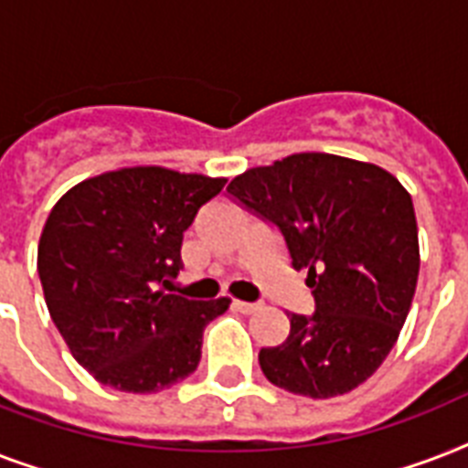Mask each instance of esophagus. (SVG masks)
I'll return each instance as SVG.
<instances>
[{"mask_svg": "<svg viewBox=\"0 0 468 468\" xmlns=\"http://www.w3.org/2000/svg\"><path fill=\"white\" fill-rule=\"evenodd\" d=\"M233 306H235V311L245 313V315H250V313H257L260 308H262L260 303H248V301H235Z\"/></svg>", "mask_w": 468, "mask_h": 468, "instance_id": "obj_1", "label": "esophagus"}]
</instances>
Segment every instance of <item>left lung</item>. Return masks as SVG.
Returning <instances> with one entry per match:
<instances>
[{
    "mask_svg": "<svg viewBox=\"0 0 468 468\" xmlns=\"http://www.w3.org/2000/svg\"><path fill=\"white\" fill-rule=\"evenodd\" d=\"M228 191L282 230L315 299L311 318L289 313L282 345L260 349L264 377L308 399L364 384L399 340L420 271L406 186L371 162L296 153L245 169Z\"/></svg>",
    "mask_w": 468,
    "mask_h": 468,
    "instance_id": "8db88e82",
    "label": "left lung"
}]
</instances>
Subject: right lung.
Here are the masks:
<instances>
[{
  "instance_id": "add662e5",
  "label": "right lung",
  "mask_w": 468,
  "mask_h": 468,
  "mask_svg": "<svg viewBox=\"0 0 468 468\" xmlns=\"http://www.w3.org/2000/svg\"><path fill=\"white\" fill-rule=\"evenodd\" d=\"M226 176L157 165L101 172L65 191L38 242L46 306L77 362L126 393H157L198 367L204 327L228 296L169 293L184 230Z\"/></svg>"
}]
</instances>
